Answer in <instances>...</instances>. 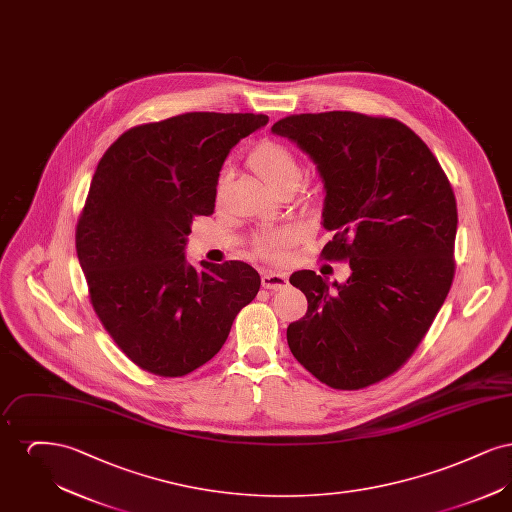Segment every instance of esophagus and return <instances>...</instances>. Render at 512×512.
<instances>
[{
    "label": "esophagus",
    "instance_id": "1",
    "mask_svg": "<svg viewBox=\"0 0 512 512\" xmlns=\"http://www.w3.org/2000/svg\"><path fill=\"white\" fill-rule=\"evenodd\" d=\"M261 282H263V288L276 292V290H282L288 286V276L284 272H265Z\"/></svg>",
    "mask_w": 512,
    "mask_h": 512
}]
</instances>
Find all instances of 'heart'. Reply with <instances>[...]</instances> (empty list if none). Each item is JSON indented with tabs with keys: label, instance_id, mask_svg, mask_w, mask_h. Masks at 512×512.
<instances>
[{
	"label": "heart",
	"instance_id": "1",
	"mask_svg": "<svg viewBox=\"0 0 512 512\" xmlns=\"http://www.w3.org/2000/svg\"><path fill=\"white\" fill-rule=\"evenodd\" d=\"M249 167L274 192L286 184H299V178H301V167L295 155L288 147L274 144V142H263L255 147L249 157ZM290 244H292L290 232H274L259 242V251L265 257L276 259L288 249Z\"/></svg>",
	"mask_w": 512,
	"mask_h": 512
}]
</instances>
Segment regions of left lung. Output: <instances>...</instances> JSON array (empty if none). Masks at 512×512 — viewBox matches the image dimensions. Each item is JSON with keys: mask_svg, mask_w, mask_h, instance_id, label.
<instances>
[{"mask_svg": "<svg viewBox=\"0 0 512 512\" xmlns=\"http://www.w3.org/2000/svg\"><path fill=\"white\" fill-rule=\"evenodd\" d=\"M270 130L317 165L322 226L334 236L322 255L351 268L343 284L293 272L309 307L288 326V345L326 386L361 390L405 365L449 293L455 194L434 153L395 119L303 113Z\"/></svg>", "mask_w": 512, "mask_h": 512, "instance_id": "obj_1", "label": "left lung"}]
</instances>
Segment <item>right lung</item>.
<instances>
[{
  "instance_id": "1",
  "label": "right lung",
  "mask_w": 512,
  "mask_h": 512,
  "mask_svg": "<svg viewBox=\"0 0 512 512\" xmlns=\"http://www.w3.org/2000/svg\"><path fill=\"white\" fill-rule=\"evenodd\" d=\"M267 115L184 113L134 126L105 151L76 224L101 324L140 368L184 376L211 361L261 288L242 261L188 263L195 215L215 211L230 149Z\"/></svg>"
}]
</instances>
